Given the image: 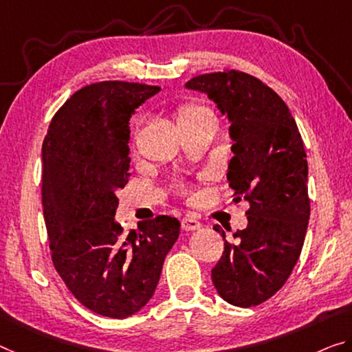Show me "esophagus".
<instances>
[{"instance_id":"esophagus-1","label":"esophagus","mask_w":352,"mask_h":352,"mask_svg":"<svg viewBox=\"0 0 352 352\" xmlns=\"http://www.w3.org/2000/svg\"><path fill=\"white\" fill-rule=\"evenodd\" d=\"M181 228L184 231H193L201 228V221H198L193 215H186V217L181 219Z\"/></svg>"}]
</instances>
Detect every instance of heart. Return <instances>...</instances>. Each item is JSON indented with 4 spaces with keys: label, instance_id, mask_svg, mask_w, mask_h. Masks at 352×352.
<instances>
[{
    "label": "heart",
    "instance_id": "obj_1",
    "mask_svg": "<svg viewBox=\"0 0 352 352\" xmlns=\"http://www.w3.org/2000/svg\"><path fill=\"white\" fill-rule=\"evenodd\" d=\"M208 113L210 111L206 107L197 105V104H186V105H181L179 110H177V121H179V126H181V124L197 121L198 118L208 115Z\"/></svg>",
    "mask_w": 352,
    "mask_h": 352
}]
</instances>
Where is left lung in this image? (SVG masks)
<instances>
[{
  "mask_svg": "<svg viewBox=\"0 0 352 352\" xmlns=\"http://www.w3.org/2000/svg\"><path fill=\"white\" fill-rule=\"evenodd\" d=\"M186 88L206 93L228 115L234 157L228 182L234 203L244 199L248 225L225 239L210 270L217 293L236 307H255L272 297L293 272L310 219L307 154L289 108L256 77L239 70L197 75Z\"/></svg>",
  "mask_w": 352,
  "mask_h": 352,
  "instance_id": "8db88e82",
  "label": "left lung"
}]
</instances>
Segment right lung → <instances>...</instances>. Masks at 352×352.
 I'll use <instances>...</instances> for the list:
<instances>
[{
  "label": "right lung",
  "mask_w": 352,
  "mask_h": 352,
  "mask_svg": "<svg viewBox=\"0 0 352 352\" xmlns=\"http://www.w3.org/2000/svg\"><path fill=\"white\" fill-rule=\"evenodd\" d=\"M159 86L100 82L55 113L42 146V206L52 261L80 304L122 320L148 304L179 220L159 215L124 232L116 192L129 182V121Z\"/></svg>",
  "instance_id": "add662e5"
}]
</instances>
